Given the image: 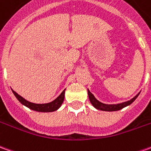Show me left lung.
<instances>
[{"label":"left lung","mask_w":151,"mask_h":151,"mask_svg":"<svg viewBox=\"0 0 151 151\" xmlns=\"http://www.w3.org/2000/svg\"><path fill=\"white\" fill-rule=\"evenodd\" d=\"M87 92H88V96H89V100H90V102L91 103V105H93L96 109H100V110H103V111H117V110L122 109L126 107L127 105H131L137 98L139 94H140L138 93L132 99H131L130 101H125V102L119 103V104H115V105H108V104H104V103L98 101L97 99L94 96L93 94L91 93L88 89H87Z\"/></svg>","instance_id":"left-lung-1"}]
</instances>
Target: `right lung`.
Segmentation results:
<instances>
[{"label":"right lung","mask_w":151,"mask_h":151,"mask_svg":"<svg viewBox=\"0 0 151 151\" xmlns=\"http://www.w3.org/2000/svg\"><path fill=\"white\" fill-rule=\"evenodd\" d=\"M12 91H13L14 95L15 96V97L18 99V101H19L22 105H25L26 107H28V108H29L32 110L37 111V112L45 113L53 112V111L57 110L61 106L62 103L64 102L65 93V90H64L62 91V93L55 100H54L53 101H51L50 103H46V104H35V103H32V102H29L27 100H25L24 98L22 97L19 94L16 93L14 91L12 90Z\"/></svg>","instance_id":"right-lung-1"}]
</instances>
